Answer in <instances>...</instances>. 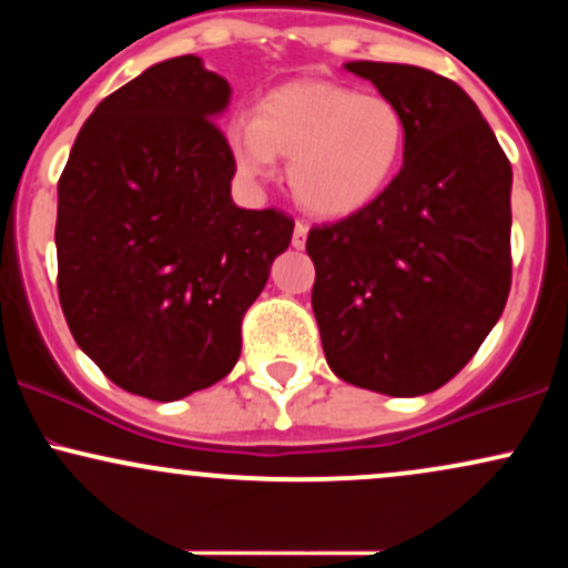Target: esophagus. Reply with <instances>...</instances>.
Returning a JSON list of instances; mask_svg holds the SVG:
<instances>
[{
	"label": "esophagus",
	"mask_w": 568,
	"mask_h": 568,
	"mask_svg": "<svg viewBox=\"0 0 568 568\" xmlns=\"http://www.w3.org/2000/svg\"><path fill=\"white\" fill-rule=\"evenodd\" d=\"M306 232H310V226H306L304 221H296V226H293L291 245H293V247H298V251H302V247L306 245Z\"/></svg>",
	"instance_id": "obj_1"
}]
</instances>
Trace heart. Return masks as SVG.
<instances>
[{
    "mask_svg": "<svg viewBox=\"0 0 568 568\" xmlns=\"http://www.w3.org/2000/svg\"><path fill=\"white\" fill-rule=\"evenodd\" d=\"M230 149L245 179H266L291 160V189L310 213L344 219L379 200L408 149V122L395 101L325 80L280 84L256 116L230 125Z\"/></svg>",
    "mask_w": 568,
    "mask_h": 568,
    "instance_id": "obj_1",
    "label": "heart"
}]
</instances>
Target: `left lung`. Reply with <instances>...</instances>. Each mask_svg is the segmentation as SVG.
Wrapping results in <instances>:
<instances>
[{"label":"left lung","instance_id":"8db88e82","mask_svg":"<svg viewBox=\"0 0 568 568\" xmlns=\"http://www.w3.org/2000/svg\"><path fill=\"white\" fill-rule=\"evenodd\" d=\"M400 106V173L363 211L312 226V310L338 379L414 397L454 379L510 293L513 168L473 98L435 71L349 61Z\"/></svg>","mask_w":568,"mask_h":568}]
</instances>
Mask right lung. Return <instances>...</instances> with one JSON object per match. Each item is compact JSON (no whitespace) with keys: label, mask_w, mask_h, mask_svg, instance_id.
Wrapping results in <instances>:
<instances>
[{"label":"right lung","mask_w":568,"mask_h":568,"mask_svg":"<svg viewBox=\"0 0 568 568\" xmlns=\"http://www.w3.org/2000/svg\"><path fill=\"white\" fill-rule=\"evenodd\" d=\"M232 88L179 55L103 98L58 181V296L116 387L171 403L240 357V323L291 243L283 211L232 202L216 120Z\"/></svg>","instance_id":"add662e5"}]
</instances>
